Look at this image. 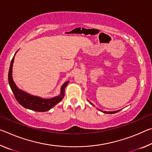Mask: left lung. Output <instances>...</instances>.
Masks as SVG:
<instances>
[{
  "label": "left lung",
  "instance_id": "obj_1",
  "mask_svg": "<svg viewBox=\"0 0 152 152\" xmlns=\"http://www.w3.org/2000/svg\"><path fill=\"white\" fill-rule=\"evenodd\" d=\"M90 103H91V104H92V103H91V102H90ZM92 105H93V104H92ZM101 111H102V110H101ZM119 110H116V111H111V112H107V111H102V112H103L104 113H107V114H113V113H117V112H119Z\"/></svg>",
  "mask_w": 152,
  "mask_h": 152
}]
</instances>
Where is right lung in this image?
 Listing matches in <instances>:
<instances>
[{
    "instance_id": "1",
    "label": "right lung",
    "mask_w": 152,
    "mask_h": 152,
    "mask_svg": "<svg viewBox=\"0 0 152 152\" xmlns=\"http://www.w3.org/2000/svg\"><path fill=\"white\" fill-rule=\"evenodd\" d=\"M13 61L14 57L12 58L11 65H10L8 80L9 85L11 86L12 92H13L15 99L20 105H22L23 107L26 108V109L35 110V111L45 112L51 109L62 100L64 95V90H65L66 86L68 85L69 81L66 82L61 86V94L58 96H56L49 99H45L38 96H31V95L29 94L27 92L20 91V89L18 88L16 84L13 82V80L12 78V64H13Z\"/></svg>"
}]
</instances>
